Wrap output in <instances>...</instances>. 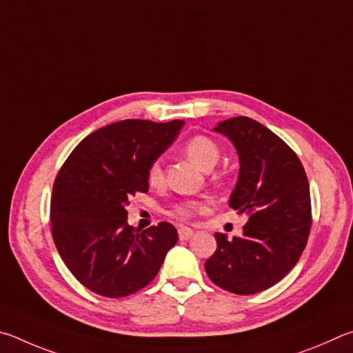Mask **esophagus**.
<instances>
[{"mask_svg": "<svg viewBox=\"0 0 353 353\" xmlns=\"http://www.w3.org/2000/svg\"><path fill=\"white\" fill-rule=\"evenodd\" d=\"M178 236H180V239L181 240H189L190 237L194 236V231L190 230V228H180V230H178Z\"/></svg>", "mask_w": 353, "mask_h": 353, "instance_id": "1", "label": "esophagus"}]
</instances>
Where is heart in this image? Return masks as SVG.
Masks as SVG:
<instances>
[{"label":"heart","instance_id":"1","mask_svg":"<svg viewBox=\"0 0 353 353\" xmlns=\"http://www.w3.org/2000/svg\"><path fill=\"white\" fill-rule=\"evenodd\" d=\"M184 152H186L188 157L192 159L196 165L201 167L203 170H211L212 167H215L221 154L217 142L205 134H196L194 138H190L186 142V145H184ZM147 181L148 184H152V186H159V184L164 181V170L159 159L152 161L150 165H148ZM206 208L208 205L205 201L184 200L176 203V205L172 208L170 215L180 221H186L192 219L196 212L205 211Z\"/></svg>","mask_w":353,"mask_h":353}]
</instances>
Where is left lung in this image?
<instances>
[{"label":"left lung","mask_w":353,"mask_h":353,"mask_svg":"<svg viewBox=\"0 0 353 353\" xmlns=\"http://www.w3.org/2000/svg\"><path fill=\"white\" fill-rule=\"evenodd\" d=\"M214 130L237 148L240 172L230 206L250 220L242 237L215 234L217 251L206 261V273L230 293H261L292 271L307 245L312 203L304 165L279 136L251 117H231Z\"/></svg>","instance_id":"obj_1"}]
</instances>
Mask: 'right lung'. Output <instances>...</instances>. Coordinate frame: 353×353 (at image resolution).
Returning a JSON list of instances; mask_svg holds the SVG:
<instances>
[{
	"mask_svg": "<svg viewBox=\"0 0 353 353\" xmlns=\"http://www.w3.org/2000/svg\"><path fill=\"white\" fill-rule=\"evenodd\" d=\"M125 119L86 136L54 181L52 239L68 270L105 298L139 292L158 274L178 242L175 226L161 221L139 232L127 223L125 206L148 190L147 169L183 127Z\"/></svg>",
	"mask_w": 353,
	"mask_h": 353,
	"instance_id": "obj_1",
	"label": "right lung"
}]
</instances>
